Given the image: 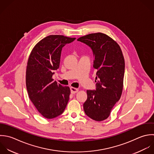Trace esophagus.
Returning <instances> with one entry per match:
<instances>
[{
    "label": "esophagus",
    "instance_id": "1",
    "mask_svg": "<svg viewBox=\"0 0 154 154\" xmlns=\"http://www.w3.org/2000/svg\"><path fill=\"white\" fill-rule=\"evenodd\" d=\"M70 90H71V93L72 94H75V93H77L79 91L78 89H76V88H72V87L70 88Z\"/></svg>",
    "mask_w": 154,
    "mask_h": 154
}]
</instances>
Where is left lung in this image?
I'll use <instances>...</instances> for the list:
<instances>
[{
	"label": "left lung",
	"mask_w": 154,
	"mask_h": 154,
	"mask_svg": "<svg viewBox=\"0 0 154 154\" xmlns=\"http://www.w3.org/2000/svg\"><path fill=\"white\" fill-rule=\"evenodd\" d=\"M77 41L92 49L94 57L93 67L97 71L96 89L87 91L84 111L93 120L102 121L109 116L121 97L124 57L118 43L104 33H91L79 38Z\"/></svg>",
	"instance_id": "8db88e82"
}]
</instances>
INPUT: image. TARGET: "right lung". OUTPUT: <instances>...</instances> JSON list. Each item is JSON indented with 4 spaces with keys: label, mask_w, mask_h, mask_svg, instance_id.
<instances>
[{
    "label": "right lung",
    "mask_w": 154,
    "mask_h": 154,
    "mask_svg": "<svg viewBox=\"0 0 154 154\" xmlns=\"http://www.w3.org/2000/svg\"><path fill=\"white\" fill-rule=\"evenodd\" d=\"M75 39L49 35L36 44L29 56L26 73L27 91L35 107L45 118L59 116L68 104L69 88L57 84L52 76L59 68L62 48Z\"/></svg>",
    "instance_id": "right-lung-1"
}]
</instances>
